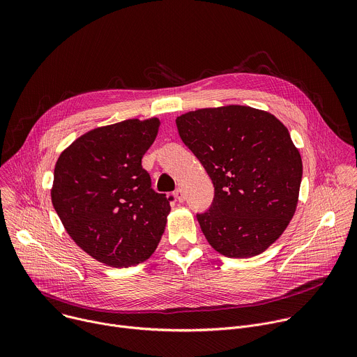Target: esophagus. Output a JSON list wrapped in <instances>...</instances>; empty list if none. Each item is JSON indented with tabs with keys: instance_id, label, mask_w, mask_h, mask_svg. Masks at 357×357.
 I'll return each mask as SVG.
<instances>
[{
	"instance_id": "obj_1",
	"label": "esophagus",
	"mask_w": 357,
	"mask_h": 357,
	"mask_svg": "<svg viewBox=\"0 0 357 357\" xmlns=\"http://www.w3.org/2000/svg\"><path fill=\"white\" fill-rule=\"evenodd\" d=\"M174 195H175V197H176L178 202H183V200H185V192H183L182 188H178Z\"/></svg>"
}]
</instances>
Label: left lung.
I'll return each mask as SVG.
<instances>
[{
	"label": "left lung",
	"mask_w": 357,
	"mask_h": 357,
	"mask_svg": "<svg viewBox=\"0 0 357 357\" xmlns=\"http://www.w3.org/2000/svg\"><path fill=\"white\" fill-rule=\"evenodd\" d=\"M176 127L215 186L209 211L196 215L209 244L230 259L263 252L298 203L302 160L287 127L245 106L189 112Z\"/></svg>",
	"instance_id": "8db88e82"
}]
</instances>
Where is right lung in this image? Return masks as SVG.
<instances>
[{"instance_id":"right-lung-1","label":"right lung","mask_w":357,"mask_h":357,"mask_svg":"<svg viewBox=\"0 0 357 357\" xmlns=\"http://www.w3.org/2000/svg\"><path fill=\"white\" fill-rule=\"evenodd\" d=\"M158 127V119L98 127L58 158L52 205L73 241L110 267L145 261L165 230L172 196L152 189L141 165Z\"/></svg>"}]
</instances>
